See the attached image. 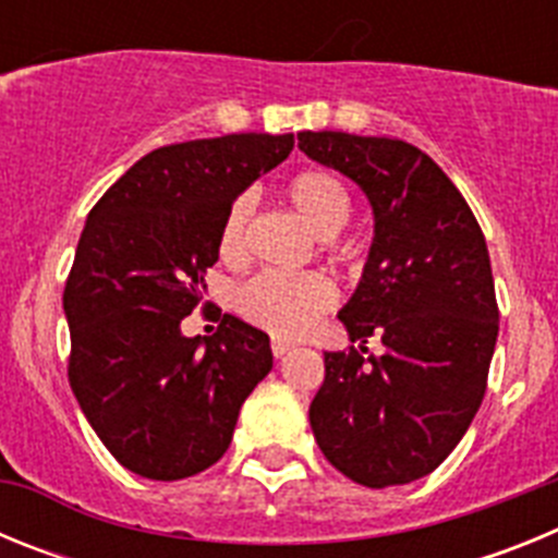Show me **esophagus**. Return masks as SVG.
Instances as JSON below:
<instances>
[{
  "mask_svg": "<svg viewBox=\"0 0 558 558\" xmlns=\"http://www.w3.org/2000/svg\"><path fill=\"white\" fill-rule=\"evenodd\" d=\"M293 349V343L284 338H270V352H274V357H284V354Z\"/></svg>",
  "mask_w": 558,
  "mask_h": 558,
  "instance_id": "34e87169",
  "label": "esophagus"
}]
</instances>
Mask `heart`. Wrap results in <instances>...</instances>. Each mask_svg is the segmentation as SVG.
Instances as JSON below:
<instances>
[{"label": "heart", "instance_id": "1", "mask_svg": "<svg viewBox=\"0 0 558 558\" xmlns=\"http://www.w3.org/2000/svg\"><path fill=\"white\" fill-rule=\"evenodd\" d=\"M288 198L295 211L307 220L322 236H335L349 223L352 198L338 175L327 170H304L288 184ZM248 195H240L226 209L220 223L218 251L223 259H240L245 251V236L251 223ZM335 304V288L318 274H279L265 270L240 288L236 307L256 327L274 335H302L315 324V318Z\"/></svg>", "mask_w": 558, "mask_h": 558}]
</instances>
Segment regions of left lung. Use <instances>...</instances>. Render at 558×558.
I'll use <instances>...</instances> for the list:
<instances>
[{"label":"left lung","mask_w":558,"mask_h":558,"mask_svg":"<svg viewBox=\"0 0 558 558\" xmlns=\"http://www.w3.org/2000/svg\"><path fill=\"white\" fill-rule=\"evenodd\" d=\"M299 147L372 204V248L338 318L352 343L377 332L386 347L368 360L324 352L310 427L360 486L418 481L456 450L486 393L500 318L489 248L461 192L418 147L343 131H302Z\"/></svg>","instance_id":"left-lung-1"}]
</instances>
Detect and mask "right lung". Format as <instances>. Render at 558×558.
Returning <instances> with one entry per match:
<instances>
[{"label": "right lung", "instance_id": "right-lung-1", "mask_svg": "<svg viewBox=\"0 0 558 558\" xmlns=\"http://www.w3.org/2000/svg\"><path fill=\"white\" fill-rule=\"evenodd\" d=\"M293 133H229L142 156L88 211L63 290L69 386L125 470L181 481L220 461L240 408L274 368L263 329L223 315L209 338L181 322L218 263L226 209L282 165Z\"/></svg>", "mask_w": 558, "mask_h": 558}]
</instances>
